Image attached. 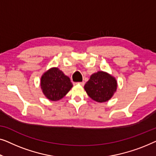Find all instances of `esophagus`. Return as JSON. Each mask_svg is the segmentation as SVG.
Wrapping results in <instances>:
<instances>
[{"label":"esophagus","mask_w":156,"mask_h":156,"mask_svg":"<svg viewBox=\"0 0 156 156\" xmlns=\"http://www.w3.org/2000/svg\"><path fill=\"white\" fill-rule=\"evenodd\" d=\"M78 83V84L81 85H84V84H85V83L83 82H83H79V83Z\"/></svg>","instance_id":"1"}]
</instances>
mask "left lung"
Instances as JSON below:
<instances>
[{"label": "left lung", "mask_w": 156, "mask_h": 156, "mask_svg": "<svg viewBox=\"0 0 156 156\" xmlns=\"http://www.w3.org/2000/svg\"><path fill=\"white\" fill-rule=\"evenodd\" d=\"M115 78L102 71L93 74L85 83L84 88L90 98L98 102H107L117 90Z\"/></svg>", "instance_id": "1"}]
</instances>
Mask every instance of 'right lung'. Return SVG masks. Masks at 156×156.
<instances>
[{
  "label": "right lung",
  "mask_w": 156,
  "mask_h": 156,
  "mask_svg": "<svg viewBox=\"0 0 156 156\" xmlns=\"http://www.w3.org/2000/svg\"><path fill=\"white\" fill-rule=\"evenodd\" d=\"M41 87L48 99L57 101L69 93L73 84L62 71L57 68H53L44 73L41 78Z\"/></svg>",
  "instance_id": "obj_1"
}]
</instances>
